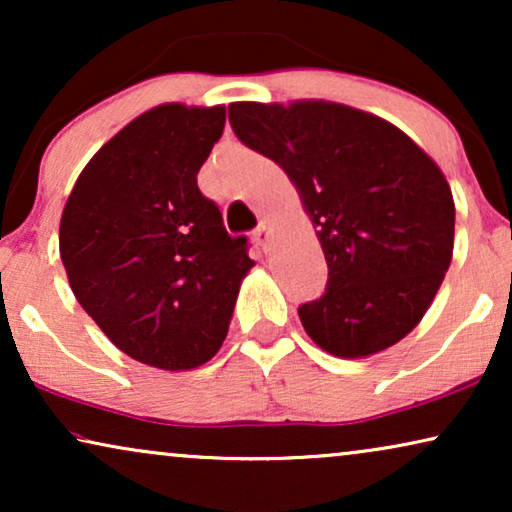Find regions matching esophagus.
<instances>
[{"instance_id":"obj_1","label":"esophagus","mask_w":512,"mask_h":512,"mask_svg":"<svg viewBox=\"0 0 512 512\" xmlns=\"http://www.w3.org/2000/svg\"><path fill=\"white\" fill-rule=\"evenodd\" d=\"M254 240H256L258 247H263V249L268 247V242H270V226H268V223H261V226L254 230Z\"/></svg>"}]
</instances>
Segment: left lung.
Listing matches in <instances>:
<instances>
[{"mask_svg": "<svg viewBox=\"0 0 512 512\" xmlns=\"http://www.w3.org/2000/svg\"><path fill=\"white\" fill-rule=\"evenodd\" d=\"M249 149L298 188L328 263L324 296L298 307L307 335L361 359L403 340L429 310L454 247L440 167L396 125L338 102H233Z\"/></svg>", "mask_w": 512, "mask_h": 512, "instance_id": "8db88e82", "label": "left lung"}]
</instances>
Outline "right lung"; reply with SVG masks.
Returning a JSON list of instances; mask_svg holds the SVG:
<instances>
[{"label":"right lung","mask_w":512,"mask_h":512,"mask_svg":"<svg viewBox=\"0 0 512 512\" xmlns=\"http://www.w3.org/2000/svg\"><path fill=\"white\" fill-rule=\"evenodd\" d=\"M226 107L160 104L90 158L60 219L69 286L102 333L139 363L191 370L219 352L247 237H230L198 188Z\"/></svg>","instance_id":"add662e5"}]
</instances>
